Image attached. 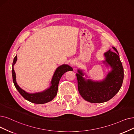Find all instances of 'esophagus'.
Instances as JSON below:
<instances>
[{
	"mask_svg": "<svg viewBox=\"0 0 134 134\" xmlns=\"http://www.w3.org/2000/svg\"><path fill=\"white\" fill-rule=\"evenodd\" d=\"M70 65L72 66H74V65H76V61L75 60V59H73V60H72L71 62H70Z\"/></svg>",
	"mask_w": 134,
	"mask_h": 134,
	"instance_id": "esophagus-1",
	"label": "esophagus"
}]
</instances>
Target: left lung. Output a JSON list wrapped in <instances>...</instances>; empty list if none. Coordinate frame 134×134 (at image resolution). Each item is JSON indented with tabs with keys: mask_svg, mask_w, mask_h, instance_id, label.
<instances>
[{
	"mask_svg": "<svg viewBox=\"0 0 134 134\" xmlns=\"http://www.w3.org/2000/svg\"><path fill=\"white\" fill-rule=\"evenodd\" d=\"M104 53L105 60L102 61L107 67H110L105 77L100 81H94L83 77L86 74L77 69L76 77L79 92L81 97L91 103H103L110 100L119 92L124 79V69L119 53L115 47Z\"/></svg>",
	"mask_w": 134,
	"mask_h": 134,
	"instance_id": "obj_1",
	"label": "left lung"
}]
</instances>
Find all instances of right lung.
Returning <instances> with one entry per match:
<instances>
[{
  "label": "right lung",
  "mask_w": 134,
  "mask_h": 134,
  "mask_svg": "<svg viewBox=\"0 0 134 134\" xmlns=\"http://www.w3.org/2000/svg\"><path fill=\"white\" fill-rule=\"evenodd\" d=\"M18 60L17 55H16L14 59L12 65V76L13 82L16 88L20 93V94L26 100L30 102L36 104H44L51 101L55 97L58 89V84L59 80L63 75L68 71H72L73 69L67 64H63V65L58 66L53 74L50 86L40 92L35 93H29L20 87L16 82V74L14 71V66Z\"/></svg>",
  "instance_id": "right-lung-1"
}]
</instances>
